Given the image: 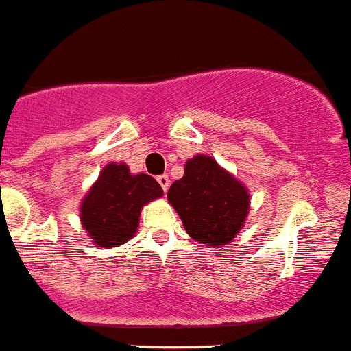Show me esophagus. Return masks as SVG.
Wrapping results in <instances>:
<instances>
[{
	"instance_id": "1",
	"label": "esophagus",
	"mask_w": 351,
	"mask_h": 351,
	"mask_svg": "<svg viewBox=\"0 0 351 351\" xmlns=\"http://www.w3.org/2000/svg\"><path fill=\"white\" fill-rule=\"evenodd\" d=\"M157 180H158V184H160L162 189H164V191H167L169 186H171V179H169V176H165V174L158 176Z\"/></svg>"
}]
</instances>
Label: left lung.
<instances>
[{
    "label": "left lung",
    "mask_w": 351,
    "mask_h": 351,
    "mask_svg": "<svg viewBox=\"0 0 351 351\" xmlns=\"http://www.w3.org/2000/svg\"><path fill=\"white\" fill-rule=\"evenodd\" d=\"M167 199L189 237L213 249L237 237L251 208L245 184L204 154L186 162L184 176L172 184Z\"/></svg>",
    "instance_id": "8db88e82"
}]
</instances>
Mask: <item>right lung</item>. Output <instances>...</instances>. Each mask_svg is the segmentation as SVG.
I'll list each match as a JSON object with an SVG mask.
<instances>
[{
    "instance_id": "right-lung-1",
    "label": "right lung",
    "mask_w": 351,
    "mask_h": 351,
    "mask_svg": "<svg viewBox=\"0 0 351 351\" xmlns=\"http://www.w3.org/2000/svg\"><path fill=\"white\" fill-rule=\"evenodd\" d=\"M164 196L148 174H131L126 164L110 162L80 203V221L95 247H119L134 237L145 204Z\"/></svg>"
}]
</instances>
